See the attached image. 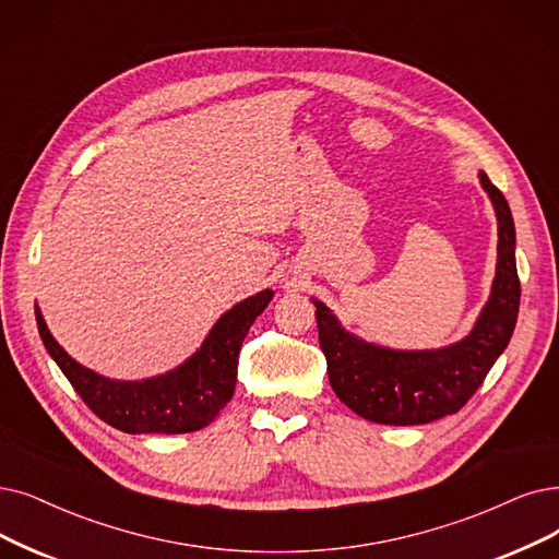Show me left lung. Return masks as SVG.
Listing matches in <instances>:
<instances>
[{"label":"left lung","mask_w":559,"mask_h":559,"mask_svg":"<svg viewBox=\"0 0 559 559\" xmlns=\"http://www.w3.org/2000/svg\"><path fill=\"white\" fill-rule=\"evenodd\" d=\"M479 181L498 215V265L490 298L465 340L436 350L383 348L357 340L314 300L330 385L353 413L369 421L411 427L459 413L511 340L521 305L513 252L516 229L504 194L484 171Z\"/></svg>","instance_id":"8db88e82"}]
</instances>
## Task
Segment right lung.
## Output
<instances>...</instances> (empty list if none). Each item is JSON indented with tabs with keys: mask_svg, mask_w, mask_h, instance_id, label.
<instances>
[{
	"mask_svg": "<svg viewBox=\"0 0 559 559\" xmlns=\"http://www.w3.org/2000/svg\"><path fill=\"white\" fill-rule=\"evenodd\" d=\"M271 300L273 292L265 288L234 305L181 367L144 381H111L82 367L55 342L38 307L36 323L52 360L109 427L123 433H190L209 427L234 396L240 344Z\"/></svg>",
	"mask_w": 559,
	"mask_h": 559,
	"instance_id": "add662e5",
	"label": "right lung"
}]
</instances>
